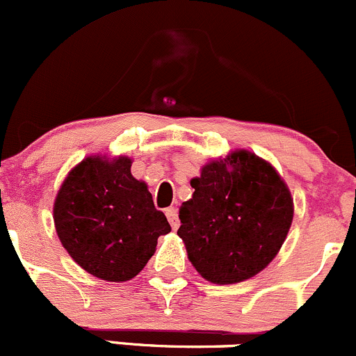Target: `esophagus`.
I'll use <instances>...</instances> for the list:
<instances>
[{
    "mask_svg": "<svg viewBox=\"0 0 356 356\" xmlns=\"http://www.w3.org/2000/svg\"><path fill=\"white\" fill-rule=\"evenodd\" d=\"M166 217H168V220H170L171 227H173V229H178V225H179V220H178V210L175 209V207L166 209Z\"/></svg>",
    "mask_w": 356,
    "mask_h": 356,
    "instance_id": "obj_1",
    "label": "esophagus"
}]
</instances>
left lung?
<instances>
[{"mask_svg":"<svg viewBox=\"0 0 356 356\" xmlns=\"http://www.w3.org/2000/svg\"><path fill=\"white\" fill-rule=\"evenodd\" d=\"M178 236L195 270L217 285L248 280L270 265L293 219L289 186L266 159L248 149L210 159L190 179Z\"/></svg>","mask_w":356,"mask_h":356,"instance_id":"1","label":"left lung"}]
</instances>
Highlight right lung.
<instances>
[{
	"label": "right lung",
	"mask_w": 356,
	"mask_h": 356,
	"mask_svg": "<svg viewBox=\"0 0 356 356\" xmlns=\"http://www.w3.org/2000/svg\"><path fill=\"white\" fill-rule=\"evenodd\" d=\"M129 156H88L64 178L54 225L64 250L93 277L127 282L154 254L171 225L147 185L131 173Z\"/></svg>",
	"instance_id": "1"
}]
</instances>
